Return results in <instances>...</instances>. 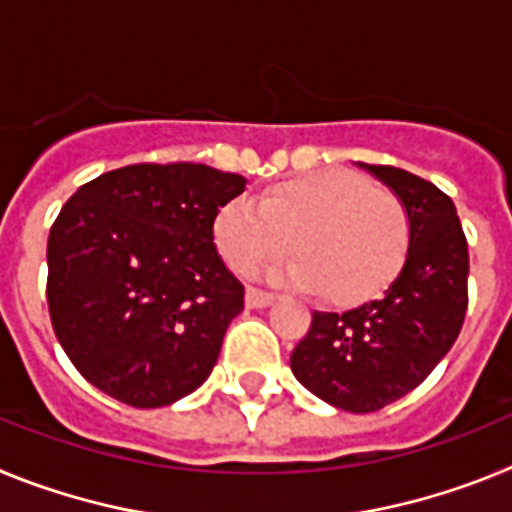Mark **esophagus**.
I'll return each instance as SVG.
<instances>
[{"mask_svg":"<svg viewBox=\"0 0 512 512\" xmlns=\"http://www.w3.org/2000/svg\"><path fill=\"white\" fill-rule=\"evenodd\" d=\"M274 300H277V297L271 295V292H264V289H256V287L246 289V305L253 307V310L269 307Z\"/></svg>","mask_w":512,"mask_h":512,"instance_id":"esophagus-1","label":"esophagus"}]
</instances>
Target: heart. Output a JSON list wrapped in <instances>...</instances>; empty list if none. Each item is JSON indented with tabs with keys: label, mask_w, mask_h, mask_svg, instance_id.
Returning a JSON list of instances; mask_svg holds the SVG:
<instances>
[{
	"label": "heart",
	"mask_w": 512,
	"mask_h": 512,
	"mask_svg": "<svg viewBox=\"0 0 512 512\" xmlns=\"http://www.w3.org/2000/svg\"><path fill=\"white\" fill-rule=\"evenodd\" d=\"M217 251L238 274L287 256L271 271L297 287L318 289L336 305L372 300L397 277L410 246V220L395 194L366 176L328 169L274 184L259 207L233 200L215 217Z\"/></svg>",
	"instance_id": "b5f03b06"
}]
</instances>
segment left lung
Here are the masks:
<instances>
[{
  "instance_id": "8db88e82",
  "label": "left lung",
  "mask_w": 512,
  "mask_h": 512,
  "mask_svg": "<svg viewBox=\"0 0 512 512\" xmlns=\"http://www.w3.org/2000/svg\"><path fill=\"white\" fill-rule=\"evenodd\" d=\"M359 166L408 212V256L379 300L312 312L289 364L333 408L374 413L413 392L454 346L467 315L469 251L454 202L436 184L395 166Z\"/></svg>"
}]
</instances>
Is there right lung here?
Wrapping results in <instances>:
<instances>
[{
    "label": "right lung",
    "mask_w": 512,
    "mask_h": 512,
    "mask_svg": "<svg viewBox=\"0 0 512 512\" xmlns=\"http://www.w3.org/2000/svg\"><path fill=\"white\" fill-rule=\"evenodd\" d=\"M241 174L133 164L76 189L48 235V310L71 364L104 395L164 408L217 364L243 284L215 248Z\"/></svg>",
    "instance_id": "1"
}]
</instances>
